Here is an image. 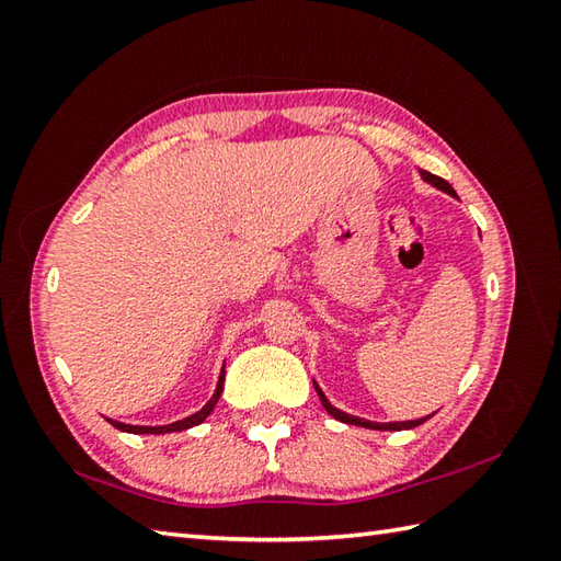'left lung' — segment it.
<instances>
[{
	"mask_svg": "<svg viewBox=\"0 0 561 561\" xmlns=\"http://www.w3.org/2000/svg\"><path fill=\"white\" fill-rule=\"evenodd\" d=\"M422 178L426 183H432V185H436L438 190H444V193H448V195H453L456 197V190H453L444 178H438V175H434V173H428V171H422ZM316 390H318V398H320V402H323V408L335 416V420H340V422H344V424H356V426H366V428H378V432H400V428H414V426H420V424H424L428 416H424V420H412V422H396V424H376V422H366V420H362V416H352V414H344V412H340L337 408H332V404L328 402V398L323 396V390H320L318 386H316Z\"/></svg>",
	"mask_w": 561,
	"mask_h": 561,
	"instance_id": "8db88e82",
	"label": "left lung"
}]
</instances>
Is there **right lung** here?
<instances>
[{"mask_svg": "<svg viewBox=\"0 0 561 561\" xmlns=\"http://www.w3.org/2000/svg\"><path fill=\"white\" fill-rule=\"evenodd\" d=\"M221 390H224V368H221V376H219V383H217V392H214L211 400L199 412L185 416V420H181V422H173V424H165V426H133V424H123V422H113V420H108V422L115 428H121V432H129V434H171V432H183V428L197 426V424H202V422L207 420V416L214 410V404H217V400L221 396Z\"/></svg>", "mask_w": 561, "mask_h": 561, "instance_id": "1", "label": "right lung"}]
</instances>
